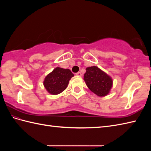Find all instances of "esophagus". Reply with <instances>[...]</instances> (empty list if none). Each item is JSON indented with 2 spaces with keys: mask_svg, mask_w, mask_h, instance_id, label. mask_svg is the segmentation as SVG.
Listing matches in <instances>:
<instances>
[{
  "mask_svg": "<svg viewBox=\"0 0 151 151\" xmlns=\"http://www.w3.org/2000/svg\"><path fill=\"white\" fill-rule=\"evenodd\" d=\"M76 76H82V73H81V72H78V73H76Z\"/></svg>",
  "mask_w": 151,
  "mask_h": 151,
  "instance_id": "1",
  "label": "esophagus"
}]
</instances>
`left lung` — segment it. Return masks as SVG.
I'll list each match as a JSON object with an SVG mask.
<instances>
[{
    "instance_id": "8db88e82",
    "label": "left lung",
    "mask_w": 151,
    "mask_h": 151,
    "mask_svg": "<svg viewBox=\"0 0 151 151\" xmlns=\"http://www.w3.org/2000/svg\"><path fill=\"white\" fill-rule=\"evenodd\" d=\"M84 80L90 90L99 97L107 95L113 84L110 76L96 66L86 69Z\"/></svg>"
}]
</instances>
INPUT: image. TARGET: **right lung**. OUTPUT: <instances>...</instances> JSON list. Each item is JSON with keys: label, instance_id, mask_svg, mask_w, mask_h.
Listing matches in <instances>:
<instances>
[{"label": "right lung", "instance_id": "right-lung-1", "mask_svg": "<svg viewBox=\"0 0 151 151\" xmlns=\"http://www.w3.org/2000/svg\"><path fill=\"white\" fill-rule=\"evenodd\" d=\"M73 76L69 69L58 67L46 76L43 85L49 93L59 94L67 88L69 81Z\"/></svg>", "mask_w": 151, "mask_h": 151}]
</instances>
